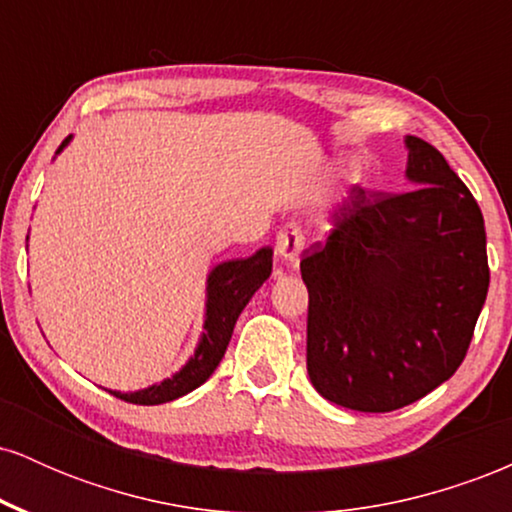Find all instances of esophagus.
I'll use <instances>...</instances> for the list:
<instances>
[{
	"mask_svg": "<svg viewBox=\"0 0 512 512\" xmlns=\"http://www.w3.org/2000/svg\"><path fill=\"white\" fill-rule=\"evenodd\" d=\"M303 248H305L303 228L298 226V223H286V226L279 231V236H276V252H279L281 260L289 264L291 269H296L298 262H301Z\"/></svg>",
	"mask_w": 512,
	"mask_h": 512,
	"instance_id": "1",
	"label": "esophagus"
}]
</instances>
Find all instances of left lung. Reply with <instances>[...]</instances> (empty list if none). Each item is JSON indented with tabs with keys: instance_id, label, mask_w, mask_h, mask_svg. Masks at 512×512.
<instances>
[{
	"instance_id": "left-lung-1",
	"label": "left lung",
	"mask_w": 512,
	"mask_h": 512,
	"mask_svg": "<svg viewBox=\"0 0 512 512\" xmlns=\"http://www.w3.org/2000/svg\"><path fill=\"white\" fill-rule=\"evenodd\" d=\"M404 144L414 190L354 187L325 243L301 260L310 383L368 414L407 407L452 378L489 291L477 199L436 146Z\"/></svg>"
}]
</instances>
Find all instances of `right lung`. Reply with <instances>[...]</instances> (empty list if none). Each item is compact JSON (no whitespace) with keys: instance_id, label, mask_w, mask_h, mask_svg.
Returning a JSON list of instances; mask_svg holds the SVG:
<instances>
[{"instance_id":"1","label":"right lung","mask_w":512,"mask_h":512,"mask_svg":"<svg viewBox=\"0 0 512 512\" xmlns=\"http://www.w3.org/2000/svg\"><path fill=\"white\" fill-rule=\"evenodd\" d=\"M69 139L72 137L64 139L57 154L69 144ZM269 274H272V248L257 250L255 255L245 257V260L216 264L207 276V313H204V332L195 349V356L173 378H166L163 383L144 387V390L137 392L110 390V395L149 407V404L173 402V399L207 383L209 375L214 373L223 354H226L238 315L243 313V308L255 296V291L269 279Z\"/></svg>"}]
</instances>
